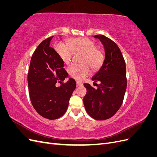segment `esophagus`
Listing matches in <instances>:
<instances>
[{"label":"esophagus","mask_w":157,"mask_h":157,"mask_svg":"<svg viewBox=\"0 0 157 157\" xmlns=\"http://www.w3.org/2000/svg\"><path fill=\"white\" fill-rule=\"evenodd\" d=\"M77 86H82L83 83L82 82H80L79 81H77Z\"/></svg>","instance_id":"1"}]
</instances>
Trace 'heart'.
<instances>
[{
	"instance_id": "b5f03b06",
	"label": "heart",
	"mask_w": 157,
	"mask_h": 157,
	"mask_svg": "<svg viewBox=\"0 0 157 157\" xmlns=\"http://www.w3.org/2000/svg\"><path fill=\"white\" fill-rule=\"evenodd\" d=\"M55 50L63 63L67 65L71 63L73 53H82L80 62L82 63L73 64L68 68L69 74L79 81L89 75L90 68L94 71L100 68L104 61L103 52L96 48L93 41L84 37L69 39L66 44H57Z\"/></svg>"
}]
</instances>
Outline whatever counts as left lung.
<instances>
[{
  "mask_svg": "<svg viewBox=\"0 0 157 157\" xmlns=\"http://www.w3.org/2000/svg\"><path fill=\"white\" fill-rule=\"evenodd\" d=\"M94 37L100 40L104 46L105 59L100 69L92 78L95 82H100L98 88L84 84L87 92L83 101L90 117L103 121L115 115L123 102L127 86L126 63L115 42L102 35Z\"/></svg>",
  "mask_w": 157,
  "mask_h": 157,
  "instance_id": "8db88e82",
  "label": "left lung"
}]
</instances>
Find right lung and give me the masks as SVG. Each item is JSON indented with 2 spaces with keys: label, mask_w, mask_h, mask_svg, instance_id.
<instances>
[{
  "label": "right lung",
  "mask_w": 157,
  "mask_h": 157,
  "mask_svg": "<svg viewBox=\"0 0 157 157\" xmlns=\"http://www.w3.org/2000/svg\"><path fill=\"white\" fill-rule=\"evenodd\" d=\"M53 36L44 40L38 46L31 57L27 75L32 105L40 115L50 120L64 115L76 88L73 78L63 82L68 73L63 68V61L50 47Z\"/></svg>",
  "instance_id": "add662e5"
}]
</instances>
